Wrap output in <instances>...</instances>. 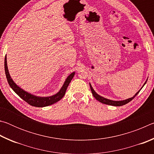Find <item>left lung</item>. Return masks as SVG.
Returning <instances> with one entry per match:
<instances>
[{"label": "left lung", "mask_w": 154, "mask_h": 154, "mask_svg": "<svg viewBox=\"0 0 154 154\" xmlns=\"http://www.w3.org/2000/svg\"><path fill=\"white\" fill-rule=\"evenodd\" d=\"M146 82H147V81H146L145 83H144V85L146 83ZM144 85H143V86H144ZM90 89H91V91H92V95L94 96V97L96 100H98L99 102L102 103L103 104H106V105H112V106H122V105H126V104L128 103L129 102H130L132 99H133L135 96H136L139 93L140 90H141L140 89L139 92H137L136 93V94H135L133 97L132 98H130L128 99H126V100H120V101H115V100H109V99H107V98H105L103 97V96H100V95H98L97 93H96L94 90H93V88L92 87V85H91V84L90 83ZM143 88V87H142Z\"/></svg>", "instance_id": "left-lung-1"}]
</instances>
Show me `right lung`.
I'll list each match as a JSON object with an SVG mask.
<instances>
[{
	"mask_svg": "<svg viewBox=\"0 0 154 154\" xmlns=\"http://www.w3.org/2000/svg\"><path fill=\"white\" fill-rule=\"evenodd\" d=\"M5 74H6L7 82H8L9 85H10V87L12 88V90H14L21 98H22L23 100L26 101L28 104H29V105L33 106H36V107H43V106L51 105L52 104L56 103L60 100H61L64 96L67 88L69 86L70 82H71V80L72 78H73L75 75V72H72L71 75H69V77L66 78V79L65 81L64 85H62L60 90L56 94L51 96H48V97H39V96H36L31 94L28 93L27 92H26L24 90H22V88H20L19 86H17V85L15 84L9 75L8 67H7V64L6 56H5Z\"/></svg>",
	"mask_w": 154,
	"mask_h": 154,
	"instance_id": "obj_1",
	"label": "right lung"
}]
</instances>
